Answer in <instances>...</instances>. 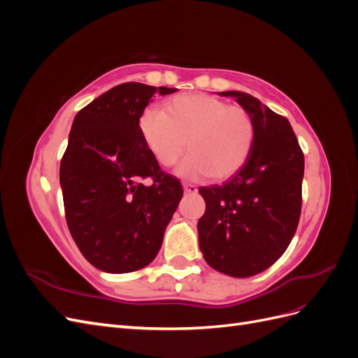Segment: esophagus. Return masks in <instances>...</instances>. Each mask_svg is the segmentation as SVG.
Instances as JSON below:
<instances>
[{"label": "esophagus", "mask_w": 358, "mask_h": 358, "mask_svg": "<svg viewBox=\"0 0 358 358\" xmlns=\"http://www.w3.org/2000/svg\"><path fill=\"white\" fill-rule=\"evenodd\" d=\"M183 191H185L187 194H196L197 187L192 185V183H185V185H183Z\"/></svg>", "instance_id": "34e87169"}]
</instances>
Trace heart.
I'll list each match as a JSON object with an SVG mask.
<instances>
[{
	"mask_svg": "<svg viewBox=\"0 0 358 358\" xmlns=\"http://www.w3.org/2000/svg\"><path fill=\"white\" fill-rule=\"evenodd\" d=\"M148 150L161 167H171L188 148L180 176L225 180L252 152L254 119L243 106L227 104L208 94H180L166 100L162 112L148 109L138 117Z\"/></svg>",
	"mask_w": 358,
	"mask_h": 358,
	"instance_id": "1",
	"label": "heart"
}]
</instances>
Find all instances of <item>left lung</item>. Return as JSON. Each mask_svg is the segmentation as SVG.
<instances>
[{"instance_id": "1", "label": "left lung", "mask_w": 358, "mask_h": 358, "mask_svg": "<svg viewBox=\"0 0 358 358\" xmlns=\"http://www.w3.org/2000/svg\"><path fill=\"white\" fill-rule=\"evenodd\" d=\"M221 95L234 96L251 113L255 142L234 178L199 189L206 201L199 243L210 267L248 278L276 263L297 230L305 155L287 117L249 94Z\"/></svg>"}]
</instances>
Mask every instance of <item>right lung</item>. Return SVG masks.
<instances>
[{
  "mask_svg": "<svg viewBox=\"0 0 358 358\" xmlns=\"http://www.w3.org/2000/svg\"><path fill=\"white\" fill-rule=\"evenodd\" d=\"M157 91L176 90L127 82L85 106L61 159L69 230L82 255L103 272H136L152 262L183 196L180 182L161 170L138 129ZM148 177L153 182L143 186Z\"/></svg>",
  "mask_w": 358,
  "mask_h": 358,
  "instance_id": "obj_1",
  "label": "right lung"
}]
</instances>
